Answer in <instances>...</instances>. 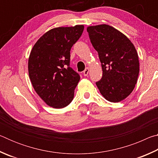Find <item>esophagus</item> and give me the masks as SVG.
<instances>
[{"instance_id":"1","label":"esophagus","mask_w":158,"mask_h":158,"mask_svg":"<svg viewBox=\"0 0 158 158\" xmlns=\"http://www.w3.org/2000/svg\"><path fill=\"white\" fill-rule=\"evenodd\" d=\"M89 68H86L84 71V75L87 76L88 74H89Z\"/></svg>"}]
</instances>
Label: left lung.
<instances>
[{
	"label": "left lung",
	"instance_id": "obj_1",
	"mask_svg": "<svg viewBox=\"0 0 158 158\" xmlns=\"http://www.w3.org/2000/svg\"><path fill=\"white\" fill-rule=\"evenodd\" d=\"M87 32L102 63V77L96 85L111 102L123 100L132 92L139 73L137 50L127 37L106 24L90 26Z\"/></svg>",
	"mask_w": 158,
	"mask_h": 158
}]
</instances>
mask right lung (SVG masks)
I'll use <instances>...</instances> for the list:
<instances>
[{
	"instance_id": "add662e5",
	"label": "right lung",
	"mask_w": 158,
	"mask_h": 158,
	"mask_svg": "<svg viewBox=\"0 0 158 158\" xmlns=\"http://www.w3.org/2000/svg\"><path fill=\"white\" fill-rule=\"evenodd\" d=\"M84 25L51 29L32 48L28 74L35 91L48 106L62 109L73 100L80 77L69 67L70 49Z\"/></svg>"
}]
</instances>
